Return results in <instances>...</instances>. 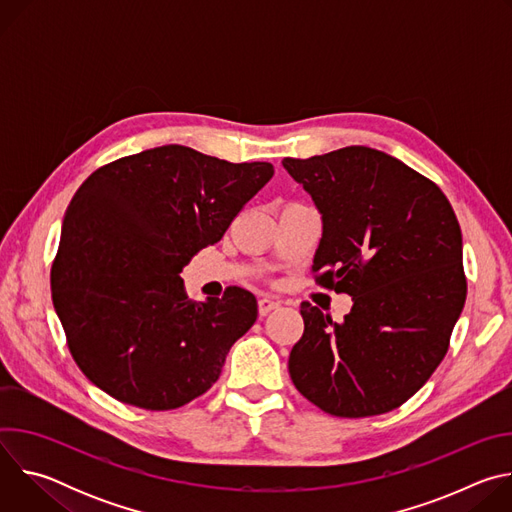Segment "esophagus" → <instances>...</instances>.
Returning a JSON list of instances; mask_svg holds the SVG:
<instances>
[{"instance_id": "34e87169", "label": "esophagus", "mask_w": 512, "mask_h": 512, "mask_svg": "<svg viewBox=\"0 0 512 512\" xmlns=\"http://www.w3.org/2000/svg\"><path fill=\"white\" fill-rule=\"evenodd\" d=\"M257 306H259V314H261V316H267L269 312L277 310V308L281 306V302H279V300H273V298H269V296H261L259 302H257Z\"/></svg>"}]
</instances>
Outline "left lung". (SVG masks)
<instances>
[{
  "instance_id": "left-lung-1",
  "label": "left lung",
  "mask_w": 512,
  "mask_h": 512,
  "mask_svg": "<svg viewBox=\"0 0 512 512\" xmlns=\"http://www.w3.org/2000/svg\"><path fill=\"white\" fill-rule=\"evenodd\" d=\"M283 168L322 212L316 283L354 300L342 322L302 302L289 377L336 417L393 411L440 367L466 302L454 208L435 182L364 145Z\"/></svg>"
}]
</instances>
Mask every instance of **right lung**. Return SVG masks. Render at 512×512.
Instances as JSON below:
<instances>
[{
  "label": "right lung",
  "instance_id": "obj_1",
  "mask_svg": "<svg viewBox=\"0 0 512 512\" xmlns=\"http://www.w3.org/2000/svg\"><path fill=\"white\" fill-rule=\"evenodd\" d=\"M267 162L231 164L162 145L95 170L72 196L50 269L54 310L85 377L113 399L178 409L221 377L255 324L251 291L192 302L180 277L271 180Z\"/></svg>",
  "mask_w": 512,
  "mask_h": 512
}]
</instances>
